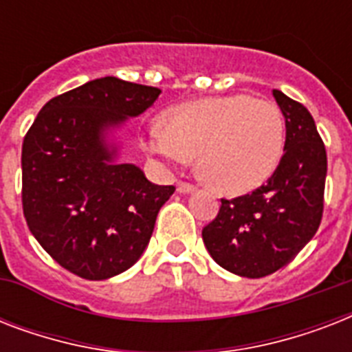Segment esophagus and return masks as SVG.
Here are the masks:
<instances>
[{
	"mask_svg": "<svg viewBox=\"0 0 352 352\" xmlns=\"http://www.w3.org/2000/svg\"><path fill=\"white\" fill-rule=\"evenodd\" d=\"M193 190H195V186L190 184V182H179V184H177V192L179 193H192Z\"/></svg>",
	"mask_w": 352,
	"mask_h": 352,
	"instance_id": "34e87169",
	"label": "esophagus"
}]
</instances>
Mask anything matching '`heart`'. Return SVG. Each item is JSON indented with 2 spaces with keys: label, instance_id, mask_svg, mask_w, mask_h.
Instances as JSON below:
<instances>
[{
  "label": "heart",
  "instance_id": "1",
  "mask_svg": "<svg viewBox=\"0 0 352 352\" xmlns=\"http://www.w3.org/2000/svg\"><path fill=\"white\" fill-rule=\"evenodd\" d=\"M285 146V120L276 104L248 95L184 102L151 124L146 148L173 162L197 153L201 175L226 195L257 188L276 170Z\"/></svg>",
  "mask_w": 352,
  "mask_h": 352
}]
</instances>
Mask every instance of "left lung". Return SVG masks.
<instances>
[{
  "label": "left lung",
  "mask_w": 352,
  "mask_h": 352,
  "mask_svg": "<svg viewBox=\"0 0 352 352\" xmlns=\"http://www.w3.org/2000/svg\"><path fill=\"white\" fill-rule=\"evenodd\" d=\"M285 117V151L263 186L221 199L219 214L203 228L214 261L243 278H265L298 256L323 215L327 153L303 104L272 91Z\"/></svg>",
  "instance_id": "obj_1"
}]
</instances>
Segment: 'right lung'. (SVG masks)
Instances as JSON below:
<instances>
[{
  "label": "right lung",
  "mask_w": 352,
  "mask_h": 352,
  "mask_svg": "<svg viewBox=\"0 0 352 352\" xmlns=\"http://www.w3.org/2000/svg\"><path fill=\"white\" fill-rule=\"evenodd\" d=\"M159 87L106 76L47 102L23 138L21 203L41 248L80 278L100 281L138 261L175 186L118 164L106 131L138 117Z\"/></svg>",
  "instance_id": "1"
}]
</instances>
